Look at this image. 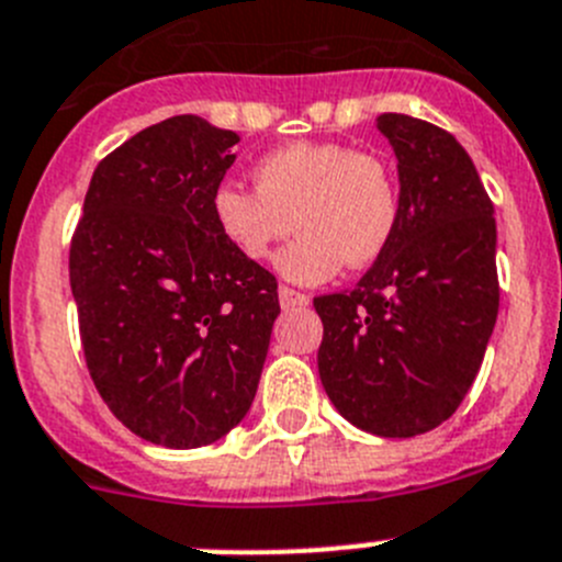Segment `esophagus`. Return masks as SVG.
<instances>
[{"label":"esophagus","mask_w":562,"mask_h":562,"mask_svg":"<svg viewBox=\"0 0 562 562\" xmlns=\"http://www.w3.org/2000/svg\"><path fill=\"white\" fill-rule=\"evenodd\" d=\"M278 301H281V306L284 308L308 306V295H303V292L297 290H290V286H281V290H278Z\"/></svg>","instance_id":"obj_1"}]
</instances>
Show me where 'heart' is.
Listing matches in <instances>:
<instances>
[{
  "label": "heart",
  "mask_w": 562,
  "mask_h": 562,
  "mask_svg": "<svg viewBox=\"0 0 562 562\" xmlns=\"http://www.w3.org/2000/svg\"><path fill=\"white\" fill-rule=\"evenodd\" d=\"M217 231L236 254L261 261L292 225L301 236L276 259L295 284H323L342 265L382 259L398 228V183L373 153L337 142H292L256 164V189L220 183L211 194Z\"/></svg>",
  "instance_id": "1"
}]
</instances>
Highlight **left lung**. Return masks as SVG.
Wrapping results in <instances>:
<instances>
[{
    "label": "left lung",
    "instance_id": "1",
    "mask_svg": "<svg viewBox=\"0 0 562 562\" xmlns=\"http://www.w3.org/2000/svg\"><path fill=\"white\" fill-rule=\"evenodd\" d=\"M398 158V228L384 256L337 295L315 297L317 370L345 420L415 437L471 390L498 315L496 217L460 142L431 122L382 113Z\"/></svg>",
    "mask_w": 562,
    "mask_h": 562
}]
</instances>
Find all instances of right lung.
I'll list each match as a JSON object with an SVG mask.
<instances>
[{"label": "right lung", "mask_w": 562, "mask_h": 562, "mask_svg": "<svg viewBox=\"0 0 562 562\" xmlns=\"http://www.w3.org/2000/svg\"><path fill=\"white\" fill-rule=\"evenodd\" d=\"M236 142L192 113L144 127L94 169L71 239L91 379L133 435L164 449L209 446L245 418L281 312L276 278L211 214Z\"/></svg>", "instance_id": "right-lung-1"}]
</instances>
